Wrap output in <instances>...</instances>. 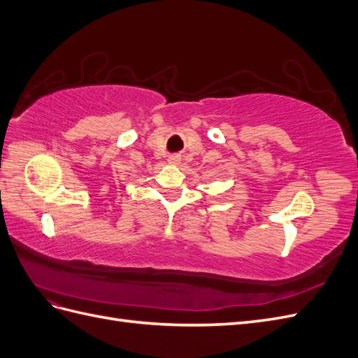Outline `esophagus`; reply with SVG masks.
I'll list each match as a JSON object with an SVG mask.
<instances>
[{"instance_id":"1","label":"esophagus","mask_w":358,"mask_h":358,"mask_svg":"<svg viewBox=\"0 0 358 358\" xmlns=\"http://www.w3.org/2000/svg\"><path fill=\"white\" fill-rule=\"evenodd\" d=\"M180 157L179 155H171V157H169V164H171V166H178V164H180Z\"/></svg>"}]
</instances>
